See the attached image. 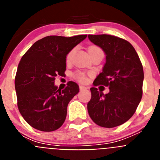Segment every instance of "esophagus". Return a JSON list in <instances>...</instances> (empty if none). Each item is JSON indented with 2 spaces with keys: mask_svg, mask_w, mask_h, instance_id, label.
Listing matches in <instances>:
<instances>
[{
  "mask_svg": "<svg viewBox=\"0 0 160 160\" xmlns=\"http://www.w3.org/2000/svg\"><path fill=\"white\" fill-rule=\"evenodd\" d=\"M79 89H80V90H87V87H84V86H82V85H80V86H79Z\"/></svg>",
  "mask_w": 160,
  "mask_h": 160,
  "instance_id": "1",
  "label": "esophagus"
}]
</instances>
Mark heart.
<instances>
[{"mask_svg":"<svg viewBox=\"0 0 160 160\" xmlns=\"http://www.w3.org/2000/svg\"><path fill=\"white\" fill-rule=\"evenodd\" d=\"M96 49H100V48H98V47H97V46H90V47H89L88 51H92V50H96ZM70 54H71V53H70L69 54H68L67 59L70 58ZM73 76H74V78H75L77 80H78L79 82H85L87 81V76H86V74H85L84 73H82V72H76V73H74Z\"/></svg>","mask_w":160,"mask_h":160,"instance_id":"1","label":"heart"}]
</instances>
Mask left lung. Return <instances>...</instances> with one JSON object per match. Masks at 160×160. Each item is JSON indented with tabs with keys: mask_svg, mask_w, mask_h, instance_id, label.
Returning <instances> with one entry per match:
<instances>
[{
	"mask_svg": "<svg viewBox=\"0 0 160 160\" xmlns=\"http://www.w3.org/2000/svg\"><path fill=\"white\" fill-rule=\"evenodd\" d=\"M90 42L102 49L106 63L90 88L87 110L91 119L102 128L122 125L135 114L142 96L143 69L138 53L130 42L108 34L88 35ZM108 86L103 95L96 87Z\"/></svg>",
	"mask_w": 160,
	"mask_h": 160,
	"instance_id": "left-lung-1",
	"label": "left lung"
}]
</instances>
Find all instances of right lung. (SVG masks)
Masks as SVG:
<instances>
[{
    "label": "right lung",
    "instance_id": "1",
    "mask_svg": "<svg viewBox=\"0 0 160 160\" xmlns=\"http://www.w3.org/2000/svg\"><path fill=\"white\" fill-rule=\"evenodd\" d=\"M87 36H47L35 42L20 61L15 77L18 107L35 129L53 131L64 123L68 103L79 87L70 81L64 90L58 89L55 78L64 75L66 55Z\"/></svg>",
    "mask_w": 160,
    "mask_h": 160
}]
</instances>
